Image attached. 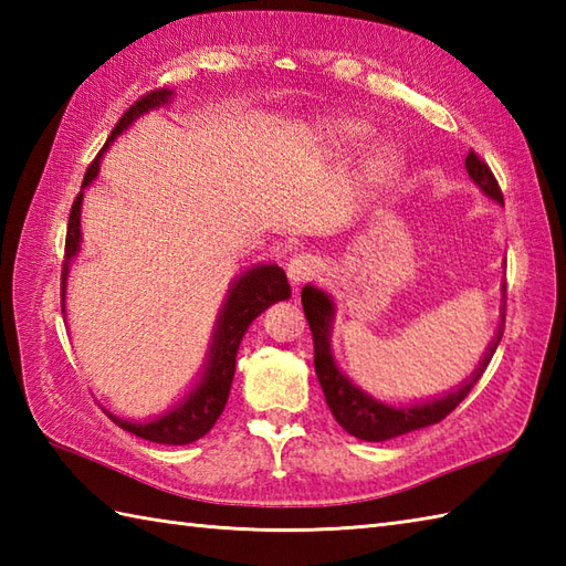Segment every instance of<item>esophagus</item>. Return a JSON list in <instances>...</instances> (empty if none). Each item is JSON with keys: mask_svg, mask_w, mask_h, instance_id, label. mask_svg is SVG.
Here are the masks:
<instances>
[{"mask_svg": "<svg viewBox=\"0 0 566 566\" xmlns=\"http://www.w3.org/2000/svg\"><path fill=\"white\" fill-rule=\"evenodd\" d=\"M321 270V262L316 255H311V252H304V255H294L286 264V274H290V280L294 284H302L306 280H311L316 272Z\"/></svg>", "mask_w": 566, "mask_h": 566, "instance_id": "1", "label": "esophagus"}]
</instances>
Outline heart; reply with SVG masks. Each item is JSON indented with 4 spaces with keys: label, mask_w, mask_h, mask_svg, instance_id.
I'll use <instances>...</instances> for the list:
<instances>
[{
    "label": "heart",
    "mask_w": 566,
    "mask_h": 566,
    "mask_svg": "<svg viewBox=\"0 0 566 566\" xmlns=\"http://www.w3.org/2000/svg\"><path fill=\"white\" fill-rule=\"evenodd\" d=\"M371 130H375V128H371V124L365 122V118L340 116V118H335V122H331L326 126V134H323V136H326V140L335 148L357 150L369 140Z\"/></svg>",
    "instance_id": "b5f03b06"
}]
</instances>
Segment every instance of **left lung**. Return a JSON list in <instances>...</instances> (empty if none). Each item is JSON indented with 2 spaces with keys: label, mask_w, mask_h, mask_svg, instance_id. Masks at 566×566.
<instances>
[{
  "label": "left lung",
  "mask_w": 566,
  "mask_h": 566,
  "mask_svg": "<svg viewBox=\"0 0 566 566\" xmlns=\"http://www.w3.org/2000/svg\"><path fill=\"white\" fill-rule=\"evenodd\" d=\"M464 165H467L469 177H472L474 182L484 189V195L503 203V195H501V187L496 182L494 172H491V167L482 158H479L474 150L467 155ZM302 304H304V314L308 321L311 335H314L316 377L321 381V389H323V396H326L331 413L347 432H350V436H355L359 440H367V442H381V440L399 438V436H403V432L440 423L444 416H450L454 408L467 399V394L474 389L479 377L484 375V369L491 363V357H494L496 347L501 343V335H503V331H499L496 340L489 345L482 365H479L474 377L469 379L464 387H460L438 401H428V403L411 406V408H394V406L375 401L365 391H359L355 384L347 379L338 367H335L333 355H331V345H328L331 318H333V302L328 298V294L321 290H314V286L308 284L302 290Z\"/></svg>",
  "instance_id": "left-lung-1"
}]
</instances>
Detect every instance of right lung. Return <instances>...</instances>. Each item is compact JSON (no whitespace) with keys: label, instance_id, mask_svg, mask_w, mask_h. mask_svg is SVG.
Instances as JSON below:
<instances>
[{"label":"right lung","instance_id":"1","mask_svg":"<svg viewBox=\"0 0 566 566\" xmlns=\"http://www.w3.org/2000/svg\"><path fill=\"white\" fill-rule=\"evenodd\" d=\"M170 97L172 92L167 90H150L148 94H143V97L130 104L126 114L118 118L109 140H106V146H109V143L122 134L124 128L134 124V118L146 114L148 109H155V106L165 104ZM106 146L102 148V153L106 150ZM102 153L92 160L87 172H84L82 189L97 177ZM80 207H82V191L75 197V201H72L70 219H67L65 260H63V298H65L67 262L80 250ZM290 296H292V290L290 284H286V274L282 268H276V264H262V268H255L245 272L243 276H238L231 286V292H228L223 311L219 316V326H216V335L211 343L209 365H207V371H203V379L199 381V387L191 391L187 399L175 408V411L155 420H148V423H130V420L116 418L112 413L109 418L118 428L134 432V436L143 440L160 442V444H187L207 436L216 420H219V416L223 413L228 394H231L238 345L243 340L248 326L262 314L264 308L272 306L274 302H284V298Z\"/></svg>","mask_w":566,"mask_h":566}]
</instances>
